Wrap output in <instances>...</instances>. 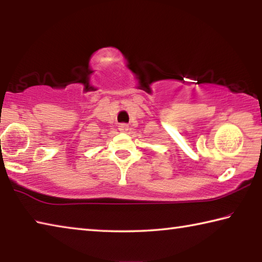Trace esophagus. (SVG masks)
Returning a JSON list of instances; mask_svg holds the SVG:
<instances>
[{
    "label": "esophagus",
    "mask_w": 262,
    "mask_h": 262,
    "mask_svg": "<svg viewBox=\"0 0 262 262\" xmlns=\"http://www.w3.org/2000/svg\"><path fill=\"white\" fill-rule=\"evenodd\" d=\"M128 129H129V126H128L127 123H121V125H119V130L121 133H127Z\"/></svg>",
    "instance_id": "obj_1"
}]
</instances>
